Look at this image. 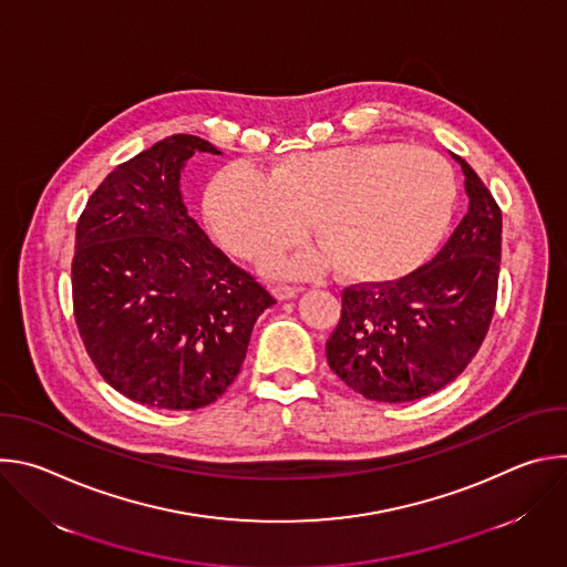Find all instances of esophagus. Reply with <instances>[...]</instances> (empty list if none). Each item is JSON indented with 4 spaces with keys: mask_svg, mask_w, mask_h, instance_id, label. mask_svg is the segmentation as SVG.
I'll return each instance as SVG.
<instances>
[{
    "mask_svg": "<svg viewBox=\"0 0 567 567\" xmlns=\"http://www.w3.org/2000/svg\"><path fill=\"white\" fill-rule=\"evenodd\" d=\"M298 291H300V289H296V287H287V285H278V287H274V296H276L278 300H291V298H296V296H298Z\"/></svg>",
    "mask_w": 567,
    "mask_h": 567,
    "instance_id": "1",
    "label": "esophagus"
}]
</instances>
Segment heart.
<instances>
[{
    "label": "heart",
    "mask_w": 567,
    "mask_h": 567,
    "mask_svg": "<svg viewBox=\"0 0 567 567\" xmlns=\"http://www.w3.org/2000/svg\"><path fill=\"white\" fill-rule=\"evenodd\" d=\"M455 193L453 171L440 154L359 143L289 154L267 175L226 168L206 190V215L221 245L245 260L293 245L309 224L320 249L271 258L274 276L313 274L332 260L346 278L383 282L411 274L433 254Z\"/></svg>",
    "instance_id": "obj_1"
}]
</instances>
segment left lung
Returning <instances> with one entry per match:
<instances>
[{
    "mask_svg": "<svg viewBox=\"0 0 567 567\" xmlns=\"http://www.w3.org/2000/svg\"><path fill=\"white\" fill-rule=\"evenodd\" d=\"M468 210L442 251L396 282L343 291L328 363L372 401H415L442 390L480 350L496 307L503 217L457 154Z\"/></svg>",
    "mask_w": 567,
    "mask_h": 567,
    "instance_id": "left-lung-1",
    "label": "left lung"
}]
</instances>
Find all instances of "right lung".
<instances>
[{
	"label": "right lung",
	"instance_id": "obj_1",
	"mask_svg": "<svg viewBox=\"0 0 567 567\" xmlns=\"http://www.w3.org/2000/svg\"><path fill=\"white\" fill-rule=\"evenodd\" d=\"M195 152L173 134L116 166L75 226V326L103 379L166 411L208 406L235 381L258 316L274 296L233 265L182 197Z\"/></svg>",
	"mask_w": 567,
	"mask_h": 567
}]
</instances>
